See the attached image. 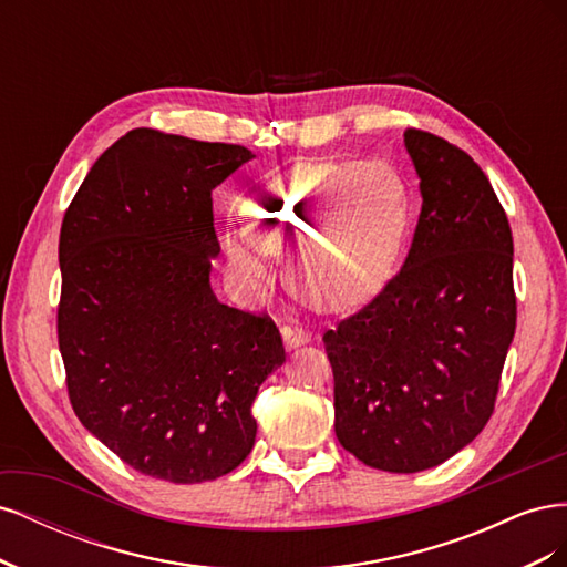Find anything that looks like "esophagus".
Instances as JSON below:
<instances>
[{
    "instance_id": "34e87169",
    "label": "esophagus",
    "mask_w": 567,
    "mask_h": 567,
    "mask_svg": "<svg viewBox=\"0 0 567 567\" xmlns=\"http://www.w3.org/2000/svg\"><path fill=\"white\" fill-rule=\"evenodd\" d=\"M281 338H284V346H286L288 352L298 350L300 346H305V342H310V336H307L296 323H284L281 326Z\"/></svg>"
}]
</instances>
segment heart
Wrapping results in <instances>:
<instances>
[{"label": "heart", "mask_w": 567, "mask_h": 567, "mask_svg": "<svg viewBox=\"0 0 567 567\" xmlns=\"http://www.w3.org/2000/svg\"><path fill=\"white\" fill-rule=\"evenodd\" d=\"M241 229L227 234L229 267L252 290L274 271L265 252L293 245L290 281L319 310H350L379 296L398 271L411 231L404 177L381 161H305L241 200Z\"/></svg>", "instance_id": "1"}]
</instances>
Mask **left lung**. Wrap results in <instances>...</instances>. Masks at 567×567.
Wrapping results in <instances>:
<instances>
[{
  "instance_id": "left-lung-1",
  "label": "left lung",
  "mask_w": 567,
  "mask_h": 567,
  "mask_svg": "<svg viewBox=\"0 0 567 567\" xmlns=\"http://www.w3.org/2000/svg\"><path fill=\"white\" fill-rule=\"evenodd\" d=\"M404 146L423 198L404 267L323 333L336 435L388 473L440 466L477 437L516 333L513 236L487 175L431 132L406 130Z\"/></svg>"
}]
</instances>
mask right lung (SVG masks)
<instances>
[{
    "label": "right lung",
    "instance_id": "add662e5",
    "mask_svg": "<svg viewBox=\"0 0 567 567\" xmlns=\"http://www.w3.org/2000/svg\"><path fill=\"white\" fill-rule=\"evenodd\" d=\"M238 144L140 127L101 153L65 210L59 348L80 423L144 475L231 473L250 406L286 362L267 317L221 305L213 188L252 161Z\"/></svg>",
    "mask_w": 567,
    "mask_h": 567
}]
</instances>
